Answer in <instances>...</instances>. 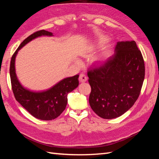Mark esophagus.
Masks as SVG:
<instances>
[{
    "instance_id": "1",
    "label": "esophagus",
    "mask_w": 159,
    "mask_h": 159,
    "mask_svg": "<svg viewBox=\"0 0 159 159\" xmlns=\"http://www.w3.org/2000/svg\"><path fill=\"white\" fill-rule=\"evenodd\" d=\"M88 78L87 76H86L84 74H81L79 77V80L80 82H85V81H87Z\"/></svg>"
}]
</instances>
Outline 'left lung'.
Segmentation results:
<instances>
[{
  "label": "left lung",
  "mask_w": 159,
  "mask_h": 159,
  "mask_svg": "<svg viewBox=\"0 0 159 159\" xmlns=\"http://www.w3.org/2000/svg\"><path fill=\"white\" fill-rule=\"evenodd\" d=\"M145 71L143 57L136 42H118L112 56L88 71L91 109L103 119L121 116L137 100Z\"/></svg>",
  "instance_id": "left-lung-1"
}]
</instances>
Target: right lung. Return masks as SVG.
Segmentation results:
<instances>
[{"instance_id":"right-lung-1","label":"right lung","mask_w":159,"mask_h":159,"mask_svg":"<svg viewBox=\"0 0 159 159\" xmlns=\"http://www.w3.org/2000/svg\"><path fill=\"white\" fill-rule=\"evenodd\" d=\"M42 36H53L45 30L37 31L24 40L12 56L10 66V76L12 89L18 103L32 116L44 121L54 119L61 115L68 103V94L78 87L79 75L70 77L60 81L49 89L34 92L25 88L19 82L15 71V58L18 50L27 43Z\"/></svg>"}]
</instances>
